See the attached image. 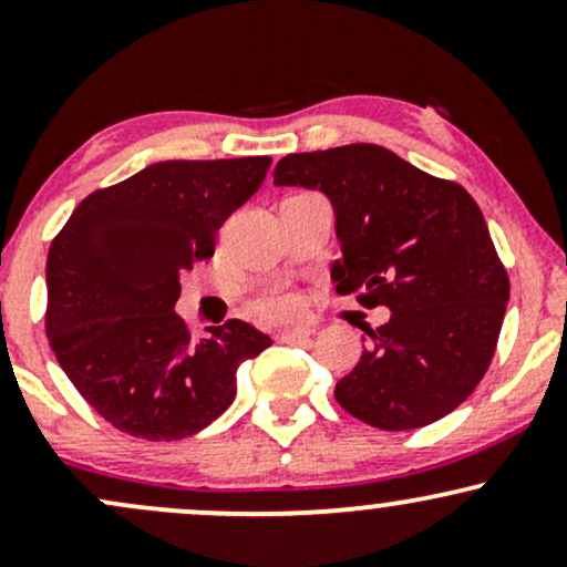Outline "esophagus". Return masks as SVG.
<instances>
[{
  "label": "esophagus",
  "instance_id": "34e87169",
  "mask_svg": "<svg viewBox=\"0 0 567 567\" xmlns=\"http://www.w3.org/2000/svg\"><path fill=\"white\" fill-rule=\"evenodd\" d=\"M311 336H315V330H311V328H288V330H282V333H279V341H282V343H303V341H309Z\"/></svg>",
  "mask_w": 567,
  "mask_h": 567
}]
</instances>
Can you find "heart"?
I'll list each match as a JSON object with an SVG mask.
<instances>
[{"label":"heart","mask_w":567,"mask_h":567,"mask_svg":"<svg viewBox=\"0 0 567 567\" xmlns=\"http://www.w3.org/2000/svg\"><path fill=\"white\" fill-rule=\"evenodd\" d=\"M301 309V298L290 290H269L256 298V311L266 320H282V317H292Z\"/></svg>","instance_id":"b5f03b06"}]
</instances>
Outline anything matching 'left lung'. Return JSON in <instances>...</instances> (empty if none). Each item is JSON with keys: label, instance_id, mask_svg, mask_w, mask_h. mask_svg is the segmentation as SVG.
Segmentation results:
<instances>
[{"label": "left lung", "instance_id": "obj_1", "mask_svg": "<svg viewBox=\"0 0 567 567\" xmlns=\"http://www.w3.org/2000/svg\"><path fill=\"white\" fill-rule=\"evenodd\" d=\"M275 186L330 199L343 252L330 269L336 290L392 311L365 330L360 362L336 383L338 405L386 432L458 408L491 365L509 303L477 202L375 143L288 154Z\"/></svg>", "mask_w": 567, "mask_h": 567}]
</instances>
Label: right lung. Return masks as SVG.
Returning a JSON list of instances; mask_svg holds the SVG:
<instances>
[{
    "instance_id": "obj_1",
    "label": "right lung",
    "mask_w": 567,
    "mask_h": 567,
    "mask_svg": "<svg viewBox=\"0 0 567 567\" xmlns=\"http://www.w3.org/2000/svg\"><path fill=\"white\" fill-rule=\"evenodd\" d=\"M269 157L167 159L97 188L48 252L50 347L90 408L152 442L192 437L237 394L239 362L271 338L243 320L194 341L175 315L181 275L264 184Z\"/></svg>"
}]
</instances>
